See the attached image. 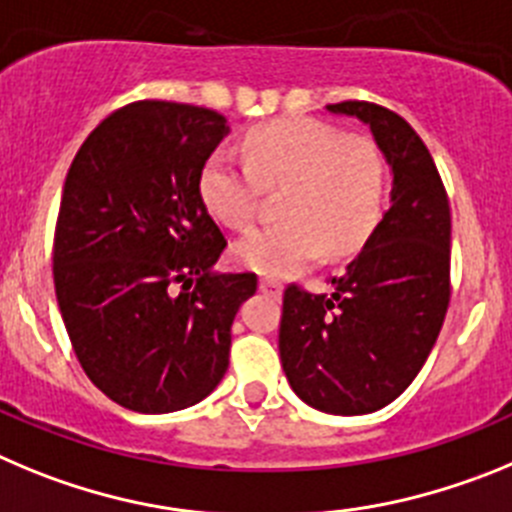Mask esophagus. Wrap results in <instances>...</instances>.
<instances>
[{"label":"esophagus","mask_w":512,"mask_h":512,"mask_svg":"<svg viewBox=\"0 0 512 512\" xmlns=\"http://www.w3.org/2000/svg\"><path fill=\"white\" fill-rule=\"evenodd\" d=\"M260 290L262 293H267V296L280 298V293H283V283H280L278 278H270V275H265V278H260Z\"/></svg>","instance_id":"1"}]
</instances>
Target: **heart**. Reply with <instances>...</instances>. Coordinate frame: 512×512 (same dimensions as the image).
Segmentation results:
<instances>
[{
    "instance_id": "1",
    "label": "heart",
    "mask_w": 512,
    "mask_h": 512,
    "mask_svg": "<svg viewBox=\"0 0 512 512\" xmlns=\"http://www.w3.org/2000/svg\"><path fill=\"white\" fill-rule=\"evenodd\" d=\"M245 163L216 150L199 173V193L224 227H250L260 188L278 191L285 222L257 229L232 247L239 265L265 275H290L329 250H362L385 206L388 165L370 137H347L316 119L260 124L242 140Z\"/></svg>"
}]
</instances>
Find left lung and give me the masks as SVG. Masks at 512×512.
Returning <instances> with one entry per match:
<instances>
[{"label":"left lung","instance_id":"1","mask_svg":"<svg viewBox=\"0 0 512 512\" xmlns=\"http://www.w3.org/2000/svg\"><path fill=\"white\" fill-rule=\"evenodd\" d=\"M367 124L393 173L390 209L334 293H283L280 362L303 403L362 416L393 403L421 372L449 308L451 214L434 158L411 124L370 101L329 104Z\"/></svg>","mask_w":512,"mask_h":512}]
</instances>
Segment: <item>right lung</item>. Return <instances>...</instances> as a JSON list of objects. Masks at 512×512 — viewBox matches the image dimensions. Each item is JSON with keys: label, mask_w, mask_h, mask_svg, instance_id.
<instances>
[{"label": "right lung", "mask_w": 512, "mask_h": 512, "mask_svg": "<svg viewBox=\"0 0 512 512\" xmlns=\"http://www.w3.org/2000/svg\"><path fill=\"white\" fill-rule=\"evenodd\" d=\"M229 124L214 109L135 101L86 137L63 186L53 280L78 362L137 413L196 405L229 367L255 273H216L227 247L199 173Z\"/></svg>", "instance_id": "add662e5"}]
</instances>
